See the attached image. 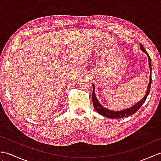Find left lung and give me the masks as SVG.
Instances as JSON below:
<instances>
[{
	"mask_svg": "<svg viewBox=\"0 0 161 161\" xmlns=\"http://www.w3.org/2000/svg\"><path fill=\"white\" fill-rule=\"evenodd\" d=\"M141 49L142 51H143L148 56V59H149V66L150 70H152V61H151V58H150L149 55L148 53H147V51L144 48V47L141 44ZM151 84H152V77L150 76L149 77V82L147 86V93L146 95H145V97H143L142 100H140L138 102H137L135 105H133V107H130L129 108L125 109V110H122V111H111L109 110V109H107L104 108L103 106H102L100 102H98L97 99L95 96V86L94 84H93V93H92V100H93V107L98 114H100V115L104 116V117H107L108 118H122L124 117H128V116H130L131 115H133L137 111L138 109L142 107V105L144 103L145 101L146 100L147 97L149 93V91H150V88H151Z\"/></svg>",
	"mask_w": 161,
	"mask_h": 161,
	"instance_id": "obj_1",
	"label": "left lung"
}]
</instances>
